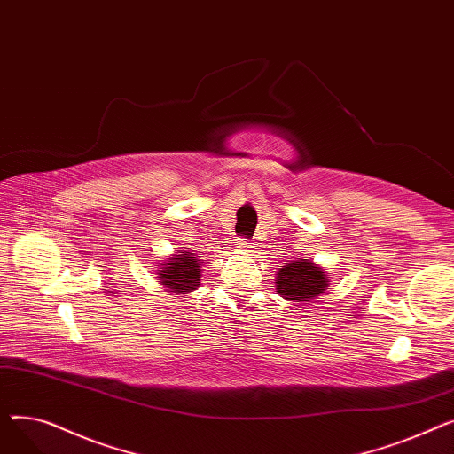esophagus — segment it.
<instances>
[{
	"instance_id": "obj_1",
	"label": "esophagus",
	"mask_w": 454,
	"mask_h": 454,
	"mask_svg": "<svg viewBox=\"0 0 454 454\" xmlns=\"http://www.w3.org/2000/svg\"><path fill=\"white\" fill-rule=\"evenodd\" d=\"M237 247H239L243 252H254V243H250L248 239H245V237H239V239H237Z\"/></svg>"
}]
</instances>
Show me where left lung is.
Returning <instances> with one entry per match:
<instances>
[{
	"instance_id": "8db88e82",
	"label": "left lung",
	"mask_w": 454,
	"mask_h": 454,
	"mask_svg": "<svg viewBox=\"0 0 454 454\" xmlns=\"http://www.w3.org/2000/svg\"><path fill=\"white\" fill-rule=\"evenodd\" d=\"M327 274L309 259L287 261L276 276V293L289 301H315L327 289Z\"/></svg>"
}]
</instances>
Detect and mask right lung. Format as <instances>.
<instances>
[{
	"mask_svg": "<svg viewBox=\"0 0 454 454\" xmlns=\"http://www.w3.org/2000/svg\"><path fill=\"white\" fill-rule=\"evenodd\" d=\"M158 278L169 293L187 294L200 287V259L191 252L175 254L158 270Z\"/></svg>",
	"mask_w": 454,
	"mask_h": 454,
	"instance_id": "1",
	"label": "right lung"
}]
</instances>
